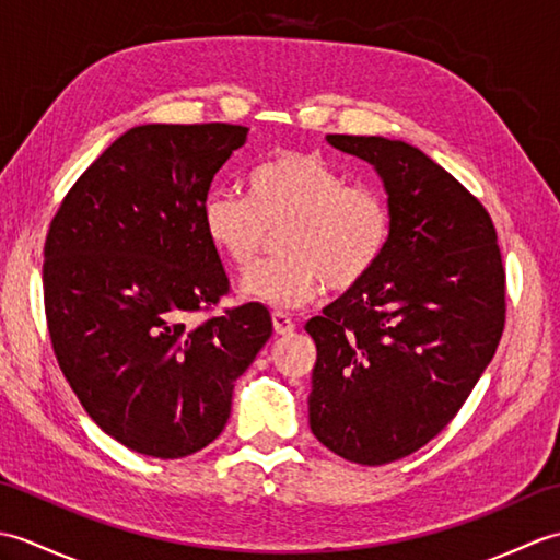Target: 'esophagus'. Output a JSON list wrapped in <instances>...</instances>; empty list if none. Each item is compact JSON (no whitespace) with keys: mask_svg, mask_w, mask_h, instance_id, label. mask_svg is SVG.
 I'll return each mask as SVG.
<instances>
[{"mask_svg":"<svg viewBox=\"0 0 560 560\" xmlns=\"http://www.w3.org/2000/svg\"><path fill=\"white\" fill-rule=\"evenodd\" d=\"M271 325H273V331H277V335H291V331L295 329V323H293V317L291 315H287V313H281V311H277V313H271Z\"/></svg>","mask_w":560,"mask_h":560,"instance_id":"obj_1","label":"esophagus"}]
</instances>
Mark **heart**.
Segmentation results:
<instances>
[{
    "label": "heart",
    "mask_w": 560,
    "mask_h": 560,
    "mask_svg": "<svg viewBox=\"0 0 560 560\" xmlns=\"http://www.w3.org/2000/svg\"><path fill=\"white\" fill-rule=\"evenodd\" d=\"M281 259L249 269L245 299L281 311L313 303L327 283L349 291L385 257L392 237L387 199L313 151H273L249 168L245 197L213 192L201 205L209 245L237 269L255 265L269 233Z\"/></svg>",
    "instance_id": "1"
}]
</instances>
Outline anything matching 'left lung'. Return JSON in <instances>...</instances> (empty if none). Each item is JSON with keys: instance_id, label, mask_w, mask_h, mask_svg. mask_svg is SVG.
<instances>
[{"instance_id": "8db88e82", "label": "left lung", "mask_w": 560, "mask_h": 560, "mask_svg": "<svg viewBox=\"0 0 560 560\" xmlns=\"http://www.w3.org/2000/svg\"><path fill=\"white\" fill-rule=\"evenodd\" d=\"M383 177L385 257L305 331L317 361L311 431L335 455L377 467L455 419L505 327V269L489 211L407 141L327 135Z\"/></svg>"}]
</instances>
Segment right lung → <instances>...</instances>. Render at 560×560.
I'll return each instance as SVG.
<instances>
[{"label": "right lung", "instance_id": "1", "mask_svg": "<svg viewBox=\"0 0 560 560\" xmlns=\"http://www.w3.org/2000/svg\"><path fill=\"white\" fill-rule=\"evenodd\" d=\"M247 127L141 125L93 161L45 237L43 295L57 363L81 407L139 455L207 447L233 385L271 337L261 303L201 323L229 293L201 229L213 175Z\"/></svg>", "mask_w": 560, "mask_h": 560}]
</instances>
